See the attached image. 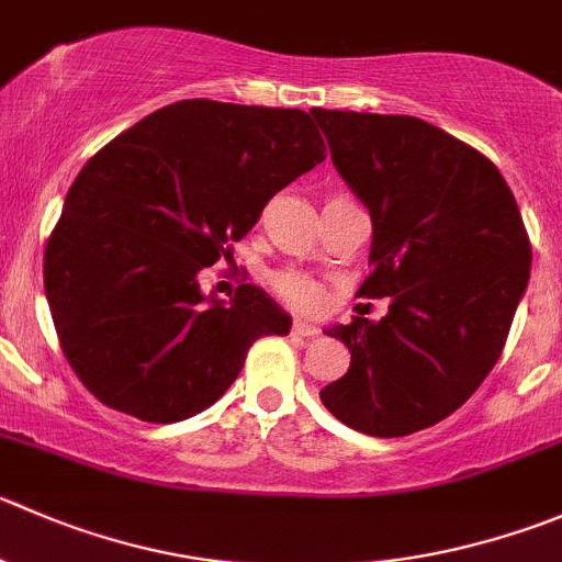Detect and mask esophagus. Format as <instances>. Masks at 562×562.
Segmentation results:
<instances>
[{
    "label": "esophagus",
    "instance_id": "34e87169",
    "mask_svg": "<svg viewBox=\"0 0 562 562\" xmlns=\"http://www.w3.org/2000/svg\"><path fill=\"white\" fill-rule=\"evenodd\" d=\"M291 331H293V335H299V337H315V335H318V326H315V324H307V321H293V326H291Z\"/></svg>",
    "mask_w": 562,
    "mask_h": 562
}]
</instances>
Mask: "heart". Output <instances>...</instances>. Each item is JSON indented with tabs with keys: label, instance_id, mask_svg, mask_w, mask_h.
<instances>
[{
	"label": "heart",
	"instance_id": "heart-1",
	"mask_svg": "<svg viewBox=\"0 0 562 562\" xmlns=\"http://www.w3.org/2000/svg\"><path fill=\"white\" fill-rule=\"evenodd\" d=\"M274 291L280 293V299L285 304L296 310H318L321 304V288L318 282L310 280L307 274H299V271H280L274 277Z\"/></svg>",
	"mask_w": 562,
	"mask_h": 562
}]
</instances>
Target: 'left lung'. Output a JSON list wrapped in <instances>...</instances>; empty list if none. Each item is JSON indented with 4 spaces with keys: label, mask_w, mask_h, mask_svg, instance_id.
I'll return each mask as SVG.
<instances>
[{
    "label": "left lung",
    "mask_w": 562,
    "mask_h": 562,
    "mask_svg": "<svg viewBox=\"0 0 562 562\" xmlns=\"http://www.w3.org/2000/svg\"><path fill=\"white\" fill-rule=\"evenodd\" d=\"M331 165L373 222L370 277L381 321L326 335L351 351L321 401L368 437H408L453 414L494 368L530 282L532 249L497 167L408 114L313 109Z\"/></svg>",
    "instance_id": "8db88e82"
}]
</instances>
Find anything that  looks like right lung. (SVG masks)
Instances as JSON below:
<instances>
[{"label":"right lung","instance_id":"right-lung-1","mask_svg":"<svg viewBox=\"0 0 562 562\" xmlns=\"http://www.w3.org/2000/svg\"><path fill=\"white\" fill-rule=\"evenodd\" d=\"M324 150L302 109L192 98L156 109L81 167L43 282L59 346L98 401L145 423L194 417L225 395L258 337L291 331L258 285L225 302L200 291V271Z\"/></svg>","mask_w":562,"mask_h":562}]
</instances>
